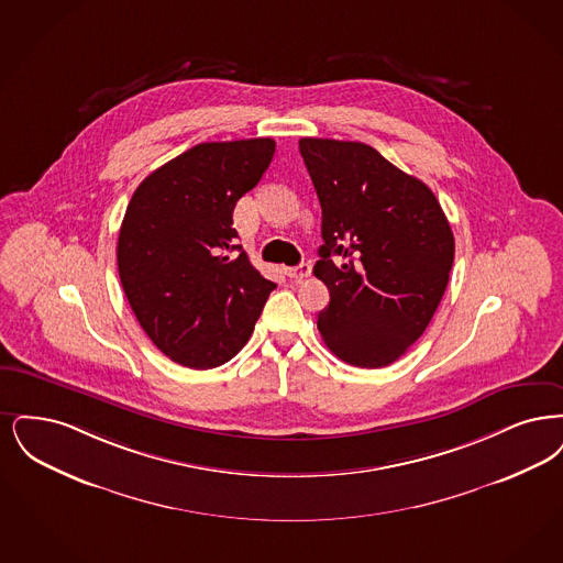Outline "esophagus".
<instances>
[{"label":"esophagus","mask_w":563,"mask_h":563,"mask_svg":"<svg viewBox=\"0 0 563 563\" xmlns=\"http://www.w3.org/2000/svg\"><path fill=\"white\" fill-rule=\"evenodd\" d=\"M286 275H288L290 279L302 282V279H307V277L311 275V265H309V263H300L298 267H290V269H286Z\"/></svg>","instance_id":"obj_1"}]
</instances>
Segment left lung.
Masks as SVG:
<instances>
[{"label":"left lung","instance_id":"1","mask_svg":"<svg viewBox=\"0 0 563 563\" xmlns=\"http://www.w3.org/2000/svg\"><path fill=\"white\" fill-rule=\"evenodd\" d=\"M298 148L321 203V339L351 366H389L440 307L454 263L450 222L422 180L369 145L300 139Z\"/></svg>","mask_w":563,"mask_h":563}]
</instances>
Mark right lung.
Masks as SVG:
<instances>
[{
    "label": "right lung",
    "instance_id": "obj_1",
    "mask_svg": "<svg viewBox=\"0 0 563 563\" xmlns=\"http://www.w3.org/2000/svg\"><path fill=\"white\" fill-rule=\"evenodd\" d=\"M273 153V139L201 143L151 172L128 203L118 240L123 292L148 339L180 366L235 357L275 290L233 229L238 199Z\"/></svg>",
    "mask_w": 563,
    "mask_h": 563
}]
</instances>
